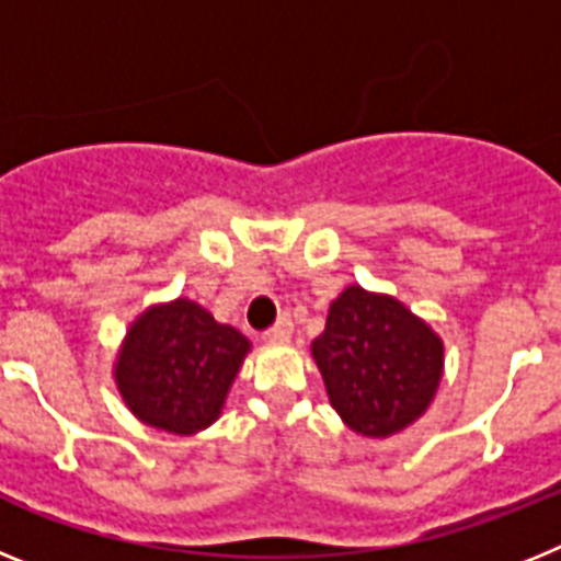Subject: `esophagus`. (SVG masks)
Wrapping results in <instances>:
<instances>
[{"instance_id":"34e87169","label":"esophagus","mask_w":561,"mask_h":561,"mask_svg":"<svg viewBox=\"0 0 561 561\" xmlns=\"http://www.w3.org/2000/svg\"><path fill=\"white\" fill-rule=\"evenodd\" d=\"M290 333H294V321H290V316H279V321H276L274 328L265 330V341H285L290 339Z\"/></svg>"}]
</instances>
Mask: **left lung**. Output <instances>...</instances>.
I'll list each match as a JSON object with an SVG mask.
<instances>
[{
    "instance_id": "1",
    "label": "left lung",
    "mask_w": 561,
    "mask_h": 561,
    "mask_svg": "<svg viewBox=\"0 0 561 561\" xmlns=\"http://www.w3.org/2000/svg\"><path fill=\"white\" fill-rule=\"evenodd\" d=\"M310 350L333 409L364 437L412 426L440 387V335L403 301L358 285L330 305Z\"/></svg>"
}]
</instances>
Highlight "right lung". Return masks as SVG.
<instances>
[{"label":"right lung","instance_id":"add662e5","mask_svg":"<svg viewBox=\"0 0 561 561\" xmlns=\"http://www.w3.org/2000/svg\"><path fill=\"white\" fill-rule=\"evenodd\" d=\"M251 341L214 321L192 299L152 305L133 321L115 362V383L138 421L194 435L222 412Z\"/></svg>","mask_w":561,"mask_h":561}]
</instances>
